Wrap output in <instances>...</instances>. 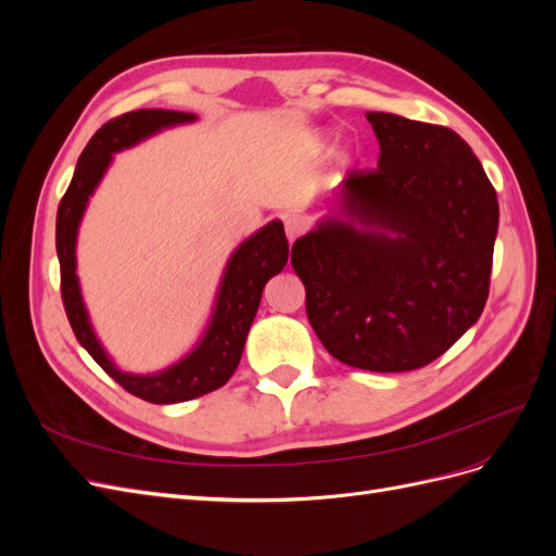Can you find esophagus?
Segmentation results:
<instances>
[{
  "label": "esophagus",
  "instance_id": "1",
  "mask_svg": "<svg viewBox=\"0 0 556 556\" xmlns=\"http://www.w3.org/2000/svg\"><path fill=\"white\" fill-rule=\"evenodd\" d=\"M306 229H308V220L304 215H290L288 220H285V233H288L290 241L299 239Z\"/></svg>",
  "mask_w": 556,
  "mask_h": 556
}]
</instances>
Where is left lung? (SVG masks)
<instances>
[{
  "label": "left lung",
  "instance_id": "obj_1",
  "mask_svg": "<svg viewBox=\"0 0 556 556\" xmlns=\"http://www.w3.org/2000/svg\"><path fill=\"white\" fill-rule=\"evenodd\" d=\"M366 121L378 169L348 174L341 211L294 241L292 266L329 355L364 371H413L478 323L498 201L457 131L394 113Z\"/></svg>",
  "mask_w": 556,
  "mask_h": 556
}]
</instances>
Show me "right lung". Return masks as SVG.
Listing matches in <instances>:
<instances>
[{"label": "right lung", "instance_id": "add662e5", "mask_svg": "<svg viewBox=\"0 0 556 556\" xmlns=\"http://www.w3.org/2000/svg\"><path fill=\"white\" fill-rule=\"evenodd\" d=\"M190 121H194L192 113L164 109H139L113 117V121L102 125V129H97L86 150L80 153L74 178L58 208L55 245L60 257V292L76 339L123 390L150 403L190 401L217 390L231 378L241 362L245 336L260 308L264 285L268 278L282 271L290 255L288 237H285L282 223L278 220L268 223L264 229L252 233L245 243H241L227 264L220 294L215 301V313L204 339L188 357L169 366L166 371L155 376H131L117 371L115 364L106 357L104 348L99 345L88 323L76 278V233L83 211H86L97 182L102 180L113 153L139 143L162 127Z\"/></svg>", "mask_w": 556, "mask_h": 556}]
</instances>
